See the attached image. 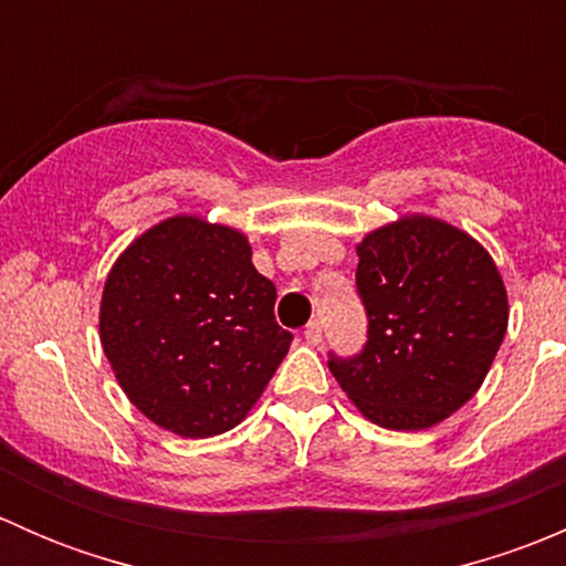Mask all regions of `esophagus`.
I'll return each mask as SVG.
<instances>
[{
	"mask_svg": "<svg viewBox=\"0 0 566 566\" xmlns=\"http://www.w3.org/2000/svg\"><path fill=\"white\" fill-rule=\"evenodd\" d=\"M304 336L310 345H319V342H323V325H319L317 319H312V323L304 328Z\"/></svg>",
	"mask_w": 566,
	"mask_h": 566,
	"instance_id": "1",
	"label": "esophagus"
}]
</instances>
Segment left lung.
I'll return each mask as SVG.
<instances>
[{"instance_id": "1", "label": "left lung", "mask_w": 566, "mask_h": 566, "mask_svg": "<svg viewBox=\"0 0 566 566\" xmlns=\"http://www.w3.org/2000/svg\"><path fill=\"white\" fill-rule=\"evenodd\" d=\"M369 342L328 369L358 413L386 430H427L488 378L510 323L499 265L473 235L405 213L356 243Z\"/></svg>"}]
</instances>
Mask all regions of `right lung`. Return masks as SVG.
Segmentation results:
<instances>
[{
    "instance_id": "obj_1",
    "label": "right lung",
    "mask_w": 566,
    "mask_h": 566,
    "mask_svg": "<svg viewBox=\"0 0 566 566\" xmlns=\"http://www.w3.org/2000/svg\"><path fill=\"white\" fill-rule=\"evenodd\" d=\"M273 301L241 230L177 213L136 235L106 273L101 345L153 424L213 438L247 419L287 356L293 336Z\"/></svg>"
}]
</instances>
